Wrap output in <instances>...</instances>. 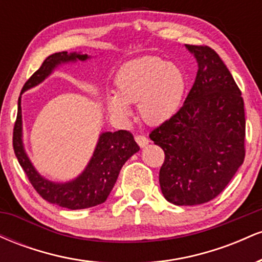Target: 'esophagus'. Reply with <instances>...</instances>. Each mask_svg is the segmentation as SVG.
Instances as JSON below:
<instances>
[{"instance_id":"1","label":"esophagus","mask_w":262,"mask_h":262,"mask_svg":"<svg viewBox=\"0 0 262 262\" xmlns=\"http://www.w3.org/2000/svg\"><path fill=\"white\" fill-rule=\"evenodd\" d=\"M135 141H137L138 145H139L140 148H145L149 144V139L145 135H137V137H135Z\"/></svg>"}]
</instances>
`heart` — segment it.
Listing matches in <instances>:
<instances>
[{
  "mask_svg": "<svg viewBox=\"0 0 262 262\" xmlns=\"http://www.w3.org/2000/svg\"><path fill=\"white\" fill-rule=\"evenodd\" d=\"M116 93L106 103L116 118L130 116L128 104L138 103L140 118L150 125L170 121L179 112L187 90V77L180 66L158 56H145L125 64L116 76Z\"/></svg>",
  "mask_w": 262,
  "mask_h": 262,
  "instance_id": "heart-1",
  "label": "heart"
}]
</instances>
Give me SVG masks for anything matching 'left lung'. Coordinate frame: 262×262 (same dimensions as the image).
Segmentation results:
<instances>
[{
    "label": "left lung",
    "mask_w": 262,
    "mask_h": 262,
    "mask_svg": "<svg viewBox=\"0 0 262 262\" xmlns=\"http://www.w3.org/2000/svg\"><path fill=\"white\" fill-rule=\"evenodd\" d=\"M197 60L191 91L170 121L150 133L165 161L161 192L176 206L215 198L245 158V112L242 92L223 60L209 47L185 45Z\"/></svg>",
    "instance_id": "left-lung-1"
}]
</instances>
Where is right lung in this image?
Wrapping results in <instances>:
<instances>
[{"label": "right lung", "instance_id": "obj_1", "mask_svg": "<svg viewBox=\"0 0 262 262\" xmlns=\"http://www.w3.org/2000/svg\"><path fill=\"white\" fill-rule=\"evenodd\" d=\"M89 59H91V56L87 54L76 52L52 54L25 83L20 95L43 82L60 65L86 61ZM13 149L18 162L35 191L49 203L68 209L90 208L103 203L114 187L123 165L130 156L139 151V146L129 132H103L98 137L89 164L79 176L66 182L50 181L38 172L26 152L20 96L18 98L17 119L13 129Z\"/></svg>", "mask_w": 262, "mask_h": 262}]
</instances>
